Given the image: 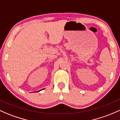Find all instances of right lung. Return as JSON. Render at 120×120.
Masks as SVG:
<instances>
[{"mask_svg": "<svg viewBox=\"0 0 120 120\" xmlns=\"http://www.w3.org/2000/svg\"><path fill=\"white\" fill-rule=\"evenodd\" d=\"M41 90H42V89H41ZM40 90H39V91H40ZM39 91H38V92H39Z\"/></svg>", "mask_w": 120, "mask_h": 120, "instance_id": "1", "label": "right lung"}]
</instances>
